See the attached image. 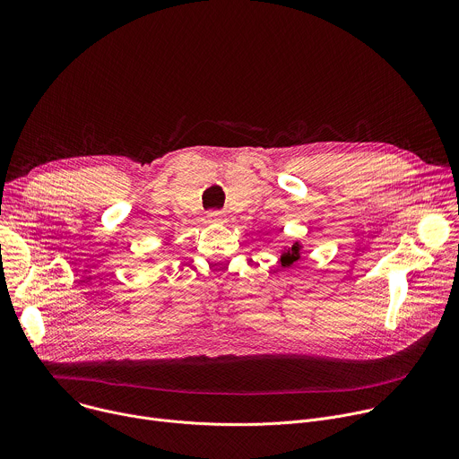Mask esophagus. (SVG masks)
<instances>
[{
  "label": "esophagus",
  "instance_id": "obj_1",
  "mask_svg": "<svg viewBox=\"0 0 459 459\" xmlns=\"http://www.w3.org/2000/svg\"><path fill=\"white\" fill-rule=\"evenodd\" d=\"M207 220H209L211 223H223L225 214H223V211H211V212L207 214Z\"/></svg>",
  "mask_w": 459,
  "mask_h": 459
}]
</instances>
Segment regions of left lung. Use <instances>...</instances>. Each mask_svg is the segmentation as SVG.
I'll list each match as a JSON object with an SVG mask.
<instances>
[{
  "label": "left lung",
  "mask_w": 459,
  "mask_h": 459,
  "mask_svg": "<svg viewBox=\"0 0 459 459\" xmlns=\"http://www.w3.org/2000/svg\"><path fill=\"white\" fill-rule=\"evenodd\" d=\"M299 250H301V245H299V243H294L292 247H289V250L281 254V267L292 265L294 261H298V259H299Z\"/></svg>",
  "instance_id": "8db88e82"
}]
</instances>
